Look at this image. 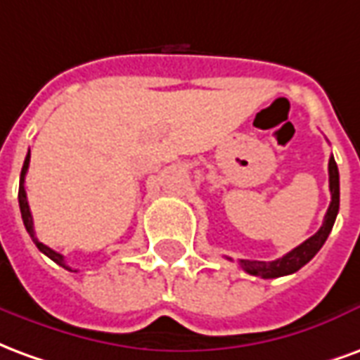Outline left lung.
<instances>
[{
	"label": "left lung",
	"mask_w": 360,
	"mask_h": 360,
	"mask_svg": "<svg viewBox=\"0 0 360 360\" xmlns=\"http://www.w3.org/2000/svg\"><path fill=\"white\" fill-rule=\"evenodd\" d=\"M328 173H330L332 202L328 206V212H326L322 227H320L310 239L301 243V245L295 247L293 250H289L285 257L278 258V260H271V262H262V260H239V264H241L243 270L247 271V274H250V276H260V278L264 279L281 278V276H289V274H295L297 270H301L302 266L314 258V255L322 249V245H324L326 239H328V235L332 231L335 216H338V212H340V172H338V165H335L333 156L330 158ZM229 260H231V258H229Z\"/></svg>",
	"instance_id": "8db88e82"
}]
</instances>
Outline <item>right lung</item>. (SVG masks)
I'll return each instance as SVG.
<instances>
[{"label":"right lung","instance_id":"1","mask_svg":"<svg viewBox=\"0 0 360 360\" xmlns=\"http://www.w3.org/2000/svg\"><path fill=\"white\" fill-rule=\"evenodd\" d=\"M28 164H30V152H28L27 158H25V164H22V172H20V181H19V206H20V216H22V221H25V227H27L30 239L34 241V245L38 247L40 252H44L46 257L51 258L56 264L63 266L65 270H71V266L65 264V258H63V255H59V252H56V250L50 249V247H46V245L38 241V237H36L34 224H32V214H30V206H28V200H27V191H25V177H27ZM71 271H77V270H71Z\"/></svg>","mask_w":360,"mask_h":360}]
</instances>
